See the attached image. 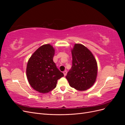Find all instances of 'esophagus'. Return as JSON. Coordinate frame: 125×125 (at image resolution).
<instances>
[{"label":"esophagus","instance_id":"1","mask_svg":"<svg viewBox=\"0 0 125 125\" xmlns=\"http://www.w3.org/2000/svg\"><path fill=\"white\" fill-rule=\"evenodd\" d=\"M67 72L66 70L64 71L63 72V74H64V76H66V75H67Z\"/></svg>","mask_w":125,"mask_h":125}]
</instances>
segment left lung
<instances>
[{
  "label": "left lung",
  "mask_w": 125,
  "mask_h": 125,
  "mask_svg": "<svg viewBox=\"0 0 125 125\" xmlns=\"http://www.w3.org/2000/svg\"><path fill=\"white\" fill-rule=\"evenodd\" d=\"M73 66L66 75L70 86L79 91H86L95 83L97 74L96 59L89 49L75 44L71 49Z\"/></svg>",
  "instance_id": "8db88e82"
}]
</instances>
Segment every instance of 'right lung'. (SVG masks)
Returning <instances> with one entry per match:
<instances>
[{
  "label": "right lung",
  "mask_w": 125,
  "mask_h": 125,
  "mask_svg": "<svg viewBox=\"0 0 125 125\" xmlns=\"http://www.w3.org/2000/svg\"><path fill=\"white\" fill-rule=\"evenodd\" d=\"M55 50L50 44L40 46L32 55L26 66V77L33 89L42 93L54 89L63 74L53 62Z\"/></svg>",
  "instance_id": "add662e5"
}]
</instances>
